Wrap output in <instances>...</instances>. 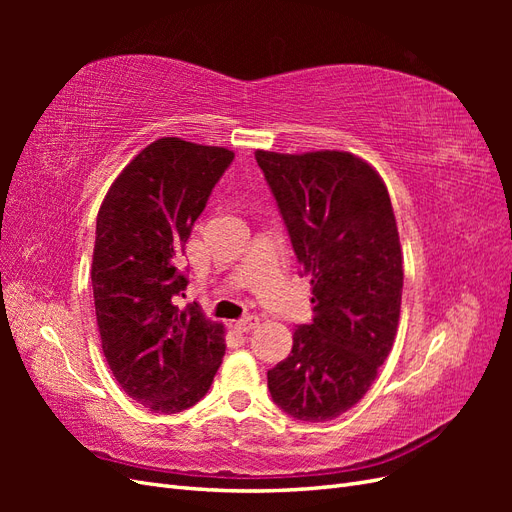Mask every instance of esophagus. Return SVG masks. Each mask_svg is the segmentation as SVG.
<instances>
[{"label":"esophagus","mask_w":512,"mask_h":512,"mask_svg":"<svg viewBox=\"0 0 512 512\" xmlns=\"http://www.w3.org/2000/svg\"><path fill=\"white\" fill-rule=\"evenodd\" d=\"M258 324V318L256 316H245V318H241V320H237L235 322V329L239 331V333H247V331H252L254 327Z\"/></svg>","instance_id":"obj_1"}]
</instances>
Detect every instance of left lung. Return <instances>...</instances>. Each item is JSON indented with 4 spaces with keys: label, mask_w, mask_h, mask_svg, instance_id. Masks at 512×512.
<instances>
[{
    "label": "left lung",
    "mask_w": 512,
    "mask_h": 512,
    "mask_svg": "<svg viewBox=\"0 0 512 512\" xmlns=\"http://www.w3.org/2000/svg\"><path fill=\"white\" fill-rule=\"evenodd\" d=\"M256 162L312 277L316 314L267 371L269 391L286 414L324 423L369 391L395 342L404 256L393 205L374 166L348 151L258 149Z\"/></svg>",
    "instance_id": "obj_1"
}]
</instances>
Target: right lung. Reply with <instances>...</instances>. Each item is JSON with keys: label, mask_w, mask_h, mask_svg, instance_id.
<instances>
[{"label": "right lung", "mask_w": 512, "mask_h": 512, "mask_svg": "<svg viewBox=\"0 0 512 512\" xmlns=\"http://www.w3.org/2000/svg\"><path fill=\"white\" fill-rule=\"evenodd\" d=\"M232 160L224 147L158 138L98 211L91 286L102 352L121 389L151 412L188 410L222 365L224 327L177 297L188 286L185 243Z\"/></svg>", "instance_id": "add662e5"}]
</instances>
